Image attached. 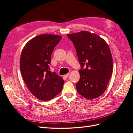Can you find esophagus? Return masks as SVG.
Returning <instances> with one entry per match:
<instances>
[{"instance_id": "obj_1", "label": "esophagus", "mask_w": 133, "mask_h": 133, "mask_svg": "<svg viewBox=\"0 0 133 133\" xmlns=\"http://www.w3.org/2000/svg\"><path fill=\"white\" fill-rule=\"evenodd\" d=\"M69 73H68V74H67L66 75H64V76H63L64 77H66V78H67L68 76H69Z\"/></svg>"}]
</instances>
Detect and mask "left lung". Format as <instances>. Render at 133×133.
<instances>
[{
  "instance_id": "left-lung-1",
  "label": "left lung",
  "mask_w": 133,
  "mask_h": 133,
  "mask_svg": "<svg viewBox=\"0 0 133 133\" xmlns=\"http://www.w3.org/2000/svg\"><path fill=\"white\" fill-rule=\"evenodd\" d=\"M76 50L81 69L76 86L78 93L88 99L100 96L107 89L112 73V58L106 41L88 31L67 35Z\"/></svg>"
}]
</instances>
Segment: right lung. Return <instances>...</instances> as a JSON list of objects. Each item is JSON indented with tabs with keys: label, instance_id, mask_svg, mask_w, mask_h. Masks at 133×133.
Returning a JSON list of instances; mask_svg holds the SVG:
<instances>
[{
	"label": "right lung",
	"instance_id": "add662e5",
	"mask_svg": "<svg viewBox=\"0 0 133 133\" xmlns=\"http://www.w3.org/2000/svg\"><path fill=\"white\" fill-rule=\"evenodd\" d=\"M62 37L40 35L29 41L22 51L20 69L31 92L42 101H48L61 92L63 78L50 71L51 56Z\"/></svg>",
	"mask_w": 133,
	"mask_h": 133
}]
</instances>
